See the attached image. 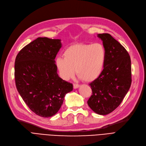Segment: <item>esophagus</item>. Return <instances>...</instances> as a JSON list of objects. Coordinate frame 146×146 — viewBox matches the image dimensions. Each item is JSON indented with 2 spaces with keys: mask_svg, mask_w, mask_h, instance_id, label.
<instances>
[{
  "mask_svg": "<svg viewBox=\"0 0 146 146\" xmlns=\"http://www.w3.org/2000/svg\"><path fill=\"white\" fill-rule=\"evenodd\" d=\"M73 86H74V89H77V88H79L80 87V85L79 84H73Z\"/></svg>",
  "mask_w": 146,
  "mask_h": 146,
  "instance_id": "1",
  "label": "esophagus"
}]
</instances>
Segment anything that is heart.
Instances as JSON below:
<instances>
[{"label":"heart","instance_id":"obj_1","mask_svg":"<svg viewBox=\"0 0 146 146\" xmlns=\"http://www.w3.org/2000/svg\"><path fill=\"white\" fill-rule=\"evenodd\" d=\"M106 59V51L102 43L75 44L64 50L63 58L56 59L60 76L68 80L73 77L74 70L77 76L86 82L97 79L103 72Z\"/></svg>","mask_w":146,"mask_h":146}]
</instances>
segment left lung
Segmentation results:
<instances>
[{"label": "left lung", "instance_id": "8db88e82", "mask_svg": "<svg viewBox=\"0 0 146 146\" xmlns=\"http://www.w3.org/2000/svg\"><path fill=\"white\" fill-rule=\"evenodd\" d=\"M106 51L103 72L89 85L92 95L88 104L99 115L113 112L121 104L132 83L131 60L129 53L111 35L98 34Z\"/></svg>", "mask_w": 146, "mask_h": 146}]
</instances>
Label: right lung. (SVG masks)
Masks as SVG:
<instances>
[{"label":"right lung","instance_id":"1","mask_svg":"<svg viewBox=\"0 0 146 146\" xmlns=\"http://www.w3.org/2000/svg\"><path fill=\"white\" fill-rule=\"evenodd\" d=\"M61 40L38 37L17 55L14 65L16 88L23 101L40 117L58 112L72 83L59 77L55 62Z\"/></svg>","mask_w":146,"mask_h":146}]
</instances>
